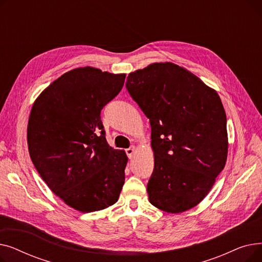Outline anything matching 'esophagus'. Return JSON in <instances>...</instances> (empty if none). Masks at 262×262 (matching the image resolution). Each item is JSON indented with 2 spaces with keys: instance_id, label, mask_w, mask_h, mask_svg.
I'll use <instances>...</instances> for the list:
<instances>
[{
  "instance_id": "obj_1",
  "label": "esophagus",
  "mask_w": 262,
  "mask_h": 262,
  "mask_svg": "<svg viewBox=\"0 0 262 262\" xmlns=\"http://www.w3.org/2000/svg\"><path fill=\"white\" fill-rule=\"evenodd\" d=\"M136 149H137V147H136L135 145H132L130 147H128L127 149H125L126 155H127V157H128L129 159L133 158V156H134V154H135V152H136Z\"/></svg>"
}]
</instances>
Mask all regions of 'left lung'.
<instances>
[{
  "label": "left lung",
  "instance_id": "8db88e82",
  "mask_svg": "<svg viewBox=\"0 0 262 262\" xmlns=\"http://www.w3.org/2000/svg\"><path fill=\"white\" fill-rule=\"evenodd\" d=\"M126 89L152 129L149 203L171 213L193 208L209 193L227 159L226 114L219 94L172 62L129 73Z\"/></svg>",
  "mask_w": 262,
  "mask_h": 262
}]
</instances>
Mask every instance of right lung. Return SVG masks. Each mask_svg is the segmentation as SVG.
<instances>
[{"label":"right lung","mask_w":262,"mask_h":262,"mask_svg":"<svg viewBox=\"0 0 262 262\" xmlns=\"http://www.w3.org/2000/svg\"><path fill=\"white\" fill-rule=\"evenodd\" d=\"M125 76L77 68L54 80L32 107L31 159L48 187L75 210L98 211L119 200L127 156L107 143L101 110Z\"/></svg>","instance_id":"right-lung-1"}]
</instances>
